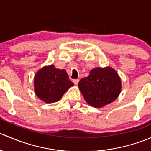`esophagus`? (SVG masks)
Masks as SVG:
<instances>
[{
	"mask_svg": "<svg viewBox=\"0 0 151 151\" xmlns=\"http://www.w3.org/2000/svg\"><path fill=\"white\" fill-rule=\"evenodd\" d=\"M73 83L75 85H77L79 83V79H75V80H73Z\"/></svg>",
	"mask_w": 151,
	"mask_h": 151,
	"instance_id": "obj_1",
	"label": "esophagus"
}]
</instances>
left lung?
<instances>
[{"mask_svg": "<svg viewBox=\"0 0 151 151\" xmlns=\"http://www.w3.org/2000/svg\"><path fill=\"white\" fill-rule=\"evenodd\" d=\"M85 101L93 107H102L115 101L121 91V80L110 67L95 68L78 83Z\"/></svg>", "mask_w": 151, "mask_h": 151, "instance_id": "left-lung-1", "label": "left lung"}]
</instances>
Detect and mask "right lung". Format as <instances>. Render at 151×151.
<instances>
[{"label": "right lung", "instance_id": "add662e5", "mask_svg": "<svg viewBox=\"0 0 151 151\" xmlns=\"http://www.w3.org/2000/svg\"><path fill=\"white\" fill-rule=\"evenodd\" d=\"M74 83L68 79L64 69H58L54 65L44 66L34 77L36 95L46 103L59 101L62 96Z\"/></svg>", "mask_w": 151, "mask_h": 151}]
</instances>
